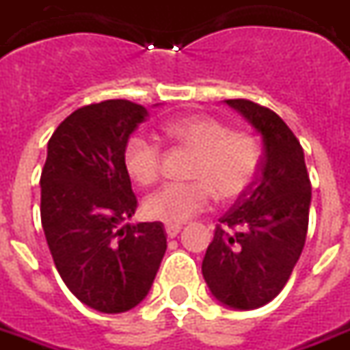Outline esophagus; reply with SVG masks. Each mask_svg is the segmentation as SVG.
I'll return each mask as SVG.
<instances>
[{"label": "esophagus", "instance_id": "34e87169", "mask_svg": "<svg viewBox=\"0 0 350 350\" xmlns=\"http://www.w3.org/2000/svg\"><path fill=\"white\" fill-rule=\"evenodd\" d=\"M180 230H182V225H170V223H168V225H165V232H167L168 238H174V236L178 234Z\"/></svg>", "mask_w": 350, "mask_h": 350}]
</instances>
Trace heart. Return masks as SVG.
Masks as SVG:
<instances>
[{
	"mask_svg": "<svg viewBox=\"0 0 350 350\" xmlns=\"http://www.w3.org/2000/svg\"><path fill=\"white\" fill-rule=\"evenodd\" d=\"M165 137L195 152L189 168L193 182L167 183L142 204L146 217L178 225L208 210L213 193L223 202L240 198L260 168V144L245 131H230L212 116H183L163 125ZM163 153L157 140L135 133L123 148V167L138 185H152L161 176Z\"/></svg>",
	"mask_w": 350,
	"mask_h": 350,
	"instance_id": "b5f03b06",
	"label": "heart"
}]
</instances>
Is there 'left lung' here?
Segmentation results:
<instances>
[{
  "label": "left lung",
  "mask_w": 350,
  "mask_h": 350,
  "mask_svg": "<svg viewBox=\"0 0 350 350\" xmlns=\"http://www.w3.org/2000/svg\"><path fill=\"white\" fill-rule=\"evenodd\" d=\"M225 103L262 135L264 155L255 182L215 227L202 275L221 304L257 309L283 291L300 258L311 182L298 138L273 110L250 99Z\"/></svg>",
  "instance_id": "obj_1"
}]
</instances>
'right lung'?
<instances>
[{"label":"right lung","mask_w":350,"mask_h":350,"mask_svg":"<svg viewBox=\"0 0 350 350\" xmlns=\"http://www.w3.org/2000/svg\"><path fill=\"white\" fill-rule=\"evenodd\" d=\"M146 116L127 99L75 110L50 137L41 172V223L56 270L100 313H123L144 300L167 251L163 223H125L137 197L123 148Z\"/></svg>","instance_id":"1"}]
</instances>
